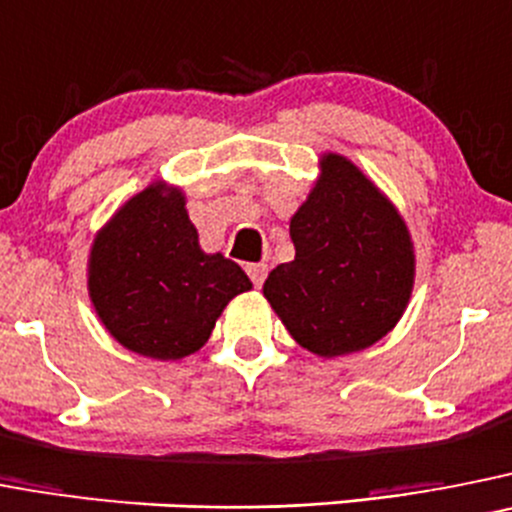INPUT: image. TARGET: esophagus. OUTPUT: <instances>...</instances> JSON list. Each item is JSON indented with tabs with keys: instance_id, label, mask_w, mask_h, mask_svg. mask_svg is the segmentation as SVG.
Returning a JSON list of instances; mask_svg holds the SVG:
<instances>
[{
	"instance_id": "1",
	"label": "esophagus",
	"mask_w": 512,
	"mask_h": 512,
	"mask_svg": "<svg viewBox=\"0 0 512 512\" xmlns=\"http://www.w3.org/2000/svg\"><path fill=\"white\" fill-rule=\"evenodd\" d=\"M246 271H248V276H251L253 287H261V284H264V279H266V271H269V266H266V264H246Z\"/></svg>"
}]
</instances>
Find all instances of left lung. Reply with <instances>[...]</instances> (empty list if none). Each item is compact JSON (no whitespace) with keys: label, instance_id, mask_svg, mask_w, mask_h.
<instances>
[{"label":"left lung","instance_id":"obj_1","mask_svg":"<svg viewBox=\"0 0 512 512\" xmlns=\"http://www.w3.org/2000/svg\"><path fill=\"white\" fill-rule=\"evenodd\" d=\"M320 175L289 220L294 261L264 281L289 335L317 358L360 353L386 337L411 302L409 225L353 159L320 154Z\"/></svg>","mask_w":512,"mask_h":512}]
</instances>
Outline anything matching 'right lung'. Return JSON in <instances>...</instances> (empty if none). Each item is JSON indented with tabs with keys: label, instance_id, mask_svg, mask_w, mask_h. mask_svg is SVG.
<instances>
[{
	"label": "right lung",
	"instance_id": "obj_1",
	"mask_svg": "<svg viewBox=\"0 0 512 512\" xmlns=\"http://www.w3.org/2000/svg\"><path fill=\"white\" fill-rule=\"evenodd\" d=\"M88 297L119 345L152 360H182L208 342L233 297L253 287L223 253H205L182 187L154 180L93 236Z\"/></svg>",
	"mask_w": 512,
	"mask_h": 512
}]
</instances>
